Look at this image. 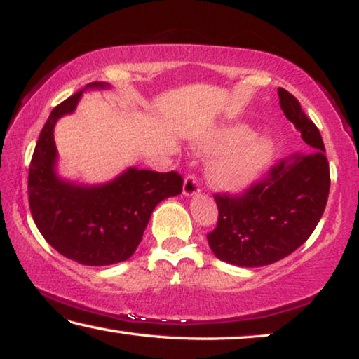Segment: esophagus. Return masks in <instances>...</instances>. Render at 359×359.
Returning a JSON list of instances; mask_svg holds the SVG:
<instances>
[{"mask_svg": "<svg viewBox=\"0 0 359 359\" xmlns=\"http://www.w3.org/2000/svg\"><path fill=\"white\" fill-rule=\"evenodd\" d=\"M198 191H201V187H198V183L196 180V176L189 175L187 178L184 180V184H183V194L186 197H194L198 194Z\"/></svg>", "mask_w": 359, "mask_h": 359, "instance_id": "esophagus-1", "label": "esophagus"}]
</instances>
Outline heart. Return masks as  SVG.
<instances>
[{
  "label": "heart",
  "instance_id": "heart-1",
  "mask_svg": "<svg viewBox=\"0 0 359 359\" xmlns=\"http://www.w3.org/2000/svg\"><path fill=\"white\" fill-rule=\"evenodd\" d=\"M197 149L217 154L208 176L217 189L242 192L266 172L274 158V141L263 135H250L245 125L228 126L202 137Z\"/></svg>",
  "mask_w": 359,
  "mask_h": 359
}]
</instances>
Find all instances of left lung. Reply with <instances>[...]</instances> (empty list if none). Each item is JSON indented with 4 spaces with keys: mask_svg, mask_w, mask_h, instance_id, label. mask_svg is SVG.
Returning <instances> with one entry per match:
<instances>
[{
    "mask_svg": "<svg viewBox=\"0 0 359 359\" xmlns=\"http://www.w3.org/2000/svg\"><path fill=\"white\" fill-rule=\"evenodd\" d=\"M278 95L310 152L280 161L241 197L215 196L219 217L207 234L208 245L236 266H266L290 255L311 236L327 203L330 175L321 133L289 91L278 88Z\"/></svg>",
    "mask_w": 359,
    "mask_h": 359,
    "instance_id": "8db88e82",
    "label": "left lung"
}]
</instances>
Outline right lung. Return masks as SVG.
<instances>
[{
    "label": "right lung",
    "mask_w": 359,
    "mask_h": 359,
    "mask_svg": "<svg viewBox=\"0 0 359 359\" xmlns=\"http://www.w3.org/2000/svg\"><path fill=\"white\" fill-rule=\"evenodd\" d=\"M109 88V83L95 81L53 109L29 170V203L36 228L60 255L88 266L128 260L140 245L154 208L183 189V180L176 172L130 167L102 184H81L57 173V120L75 112L86 90Z\"/></svg>",
    "instance_id": "right-lung-1"
}]
</instances>
